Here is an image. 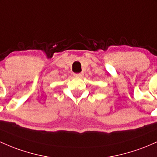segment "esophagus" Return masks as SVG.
<instances>
[{"instance_id": "1", "label": "esophagus", "mask_w": 157, "mask_h": 157, "mask_svg": "<svg viewBox=\"0 0 157 157\" xmlns=\"http://www.w3.org/2000/svg\"><path fill=\"white\" fill-rule=\"evenodd\" d=\"M74 76L77 77H82V76H83V73L81 72V73H79V74H74Z\"/></svg>"}]
</instances>
